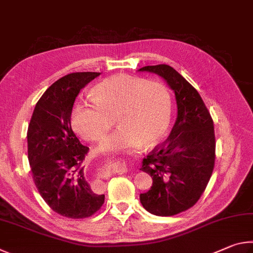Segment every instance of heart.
<instances>
[{
    "label": "heart",
    "mask_w": 253,
    "mask_h": 253,
    "mask_svg": "<svg viewBox=\"0 0 253 253\" xmlns=\"http://www.w3.org/2000/svg\"><path fill=\"white\" fill-rule=\"evenodd\" d=\"M92 101L78 102L71 126L86 141H99L113 126L118 130L102 141L99 152L127 153L165 138L172 118V100L165 84L130 75H114L97 83Z\"/></svg>",
    "instance_id": "b5f03b06"
}]
</instances>
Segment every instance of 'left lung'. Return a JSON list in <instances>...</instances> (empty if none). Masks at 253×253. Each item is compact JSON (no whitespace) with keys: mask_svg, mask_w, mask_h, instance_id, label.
Returning a JSON list of instances; mask_svg holds the SVG:
<instances>
[{"mask_svg":"<svg viewBox=\"0 0 253 253\" xmlns=\"http://www.w3.org/2000/svg\"><path fill=\"white\" fill-rule=\"evenodd\" d=\"M138 71L159 75L174 92L176 120L170 136L143 159L140 169L153 181L140 194L144 209L159 216L174 215L196 205L209 182L215 159L213 121L198 91L170 65Z\"/></svg>","mask_w":253,"mask_h":253,"instance_id":"8db88e82","label":"left lung"}]
</instances>
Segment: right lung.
Instances as JSON below:
<instances>
[{
  "instance_id": "1",
  "label": "right lung",
  "mask_w": 253,
  "mask_h": 253,
  "mask_svg": "<svg viewBox=\"0 0 253 253\" xmlns=\"http://www.w3.org/2000/svg\"><path fill=\"white\" fill-rule=\"evenodd\" d=\"M96 72L65 75L43 93L28 130V154L34 183L51 209L66 218L91 216L104 202L85 179L82 162L88 148L71 127L80 91L99 77Z\"/></svg>"
}]
</instances>
